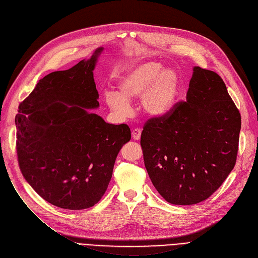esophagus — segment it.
Instances as JSON below:
<instances>
[{"mask_svg": "<svg viewBox=\"0 0 258 258\" xmlns=\"http://www.w3.org/2000/svg\"><path fill=\"white\" fill-rule=\"evenodd\" d=\"M132 137L134 140H140L141 138V128H134L132 131Z\"/></svg>", "mask_w": 258, "mask_h": 258, "instance_id": "obj_1", "label": "esophagus"}]
</instances>
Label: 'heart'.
I'll use <instances>...</instances> for the list:
<instances>
[{
	"label": "heart",
	"instance_id": "b5f03b06",
	"mask_svg": "<svg viewBox=\"0 0 258 258\" xmlns=\"http://www.w3.org/2000/svg\"><path fill=\"white\" fill-rule=\"evenodd\" d=\"M181 86L179 73L164 68L155 60L144 61L135 67L121 78L119 93L106 92L105 101L119 116H126L128 101L140 97V108L151 116H162L169 112L177 100Z\"/></svg>",
	"mask_w": 258,
	"mask_h": 258
}]
</instances>
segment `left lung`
<instances>
[{"label": "left lung", "mask_w": 258, "mask_h": 258, "mask_svg": "<svg viewBox=\"0 0 258 258\" xmlns=\"http://www.w3.org/2000/svg\"><path fill=\"white\" fill-rule=\"evenodd\" d=\"M240 126L221 76L195 67L186 100L148 119L141 133L144 165L158 192L173 205L207 200L235 165Z\"/></svg>", "instance_id": "1"}]
</instances>
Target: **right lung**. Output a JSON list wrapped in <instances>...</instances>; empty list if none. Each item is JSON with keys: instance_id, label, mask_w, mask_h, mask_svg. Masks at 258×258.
<instances>
[{"instance_id": "obj_1", "label": "right lung", "mask_w": 258, "mask_h": 258, "mask_svg": "<svg viewBox=\"0 0 258 258\" xmlns=\"http://www.w3.org/2000/svg\"><path fill=\"white\" fill-rule=\"evenodd\" d=\"M103 48L71 69L40 79L16 118L19 166L50 204L87 209L100 201L117 155L131 140L127 124H110L89 112L99 106L93 70Z\"/></svg>"}]
</instances>
